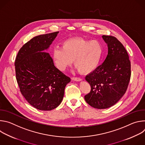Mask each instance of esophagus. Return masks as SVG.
<instances>
[{
    "label": "esophagus",
    "mask_w": 145,
    "mask_h": 145,
    "mask_svg": "<svg viewBox=\"0 0 145 145\" xmlns=\"http://www.w3.org/2000/svg\"><path fill=\"white\" fill-rule=\"evenodd\" d=\"M72 80H74V81H80L82 80V78H80V77H72Z\"/></svg>",
    "instance_id": "34e87169"
}]
</instances>
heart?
<instances>
[{
    "label": "heart",
    "mask_w": 145,
    "mask_h": 145,
    "mask_svg": "<svg viewBox=\"0 0 145 145\" xmlns=\"http://www.w3.org/2000/svg\"><path fill=\"white\" fill-rule=\"evenodd\" d=\"M103 53V46L99 40L73 37L65 40L61 48H55L52 52V58L60 71H64L73 61L74 65L80 73L88 74L98 67Z\"/></svg>",
    "instance_id": "heart-1"
}]
</instances>
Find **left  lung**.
Returning a JSON list of instances; mask_svg holds the SVG:
<instances>
[{
  "label": "left lung",
  "mask_w": 145,
  "mask_h": 145,
  "mask_svg": "<svg viewBox=\"0 0 145 145\" xmlns=\"http://www.w3.org/2000/svg\"><path fill=\"white\" fill-rule=\"evenodd\" d=\"M107 44L108 54L101 65L86 77L91 91L86 102L97 109L109 108L120 99L127 89L131 77V63L123 44L112 35L102 36Z\"/></svg>",
  "instance_id": "obj_1"
}]
</instances>
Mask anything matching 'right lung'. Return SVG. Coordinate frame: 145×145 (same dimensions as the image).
<instances>
[{
	"label": "right lung",
	"instance_id": "right-lung-1",
	"mask_svg": "<svg viewBox=\"0 0 145 145\" xmlns=\"http://www.w3.org/2000/svg\"><path fill=\"white\" fill-rule=\"evenodd\" d=\"M58 31L39 35L20 49L15 61L16 79L22 95L30 105L42 111L57 107L71 78L58 70L47 49Z\"/></svg>",
	"mask_w": 145,
	"mask_h": 145
}]
</instances>
